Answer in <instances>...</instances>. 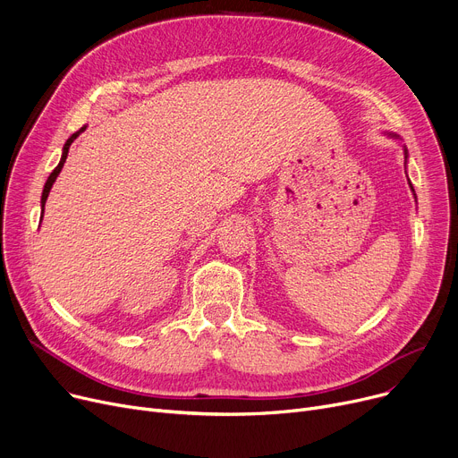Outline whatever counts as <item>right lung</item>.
I'll return each mask as SVG.
<instances>
[{
    "instance_id": "obj_1",
    "label": "right lung",
    "mask_w": 458,
    "mask_h": 458,
    "mask_svg": "<svg viewBox=\"0 0 458 458\" xmlns=\"http://www.w3.org/2000/svg\"><path fill=\"white\" fill-rule=\"evenodd\" d=\"M78 135H80V131H78V133H74V135H72V137L66 140L64 148H63V157H61L59 165L54 168V173L50 174V178L46 180V185H44V191H42V208H44V204H46V199H47V195H50V189H52L54 182L57 180V176H59V173H61V168H63V165H64V161H66V156H68V148H70V144L74 142V139H76Z\"/></svg>"
}]
</instances>
